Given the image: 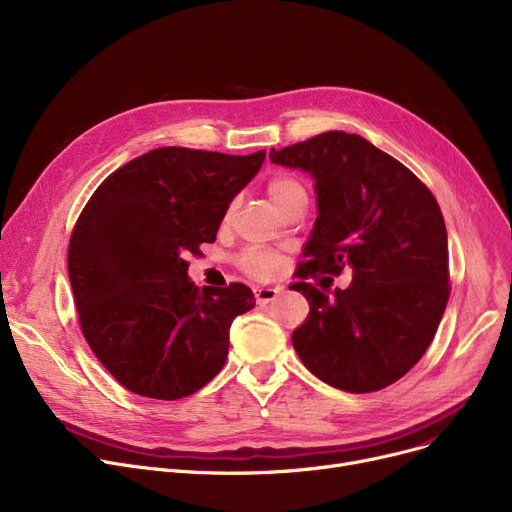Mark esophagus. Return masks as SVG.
Segmentation results:
<instances>
[{
    "label": "esophagus",
    "mask_w": 512,
    "mask_h": 512,
    "mask_svg": "<svg viewBox=\"0 0 512 512\" xmlns=\"http://www.w3.org/2000/svg\"><path fill=\"white\" fill-rule=\"evenodd\" d=\"M278 292H280V290H278V288H272V286H255V288H253L257 305L272 303V301L278 297Z\"/></svg>",
    "instance_id": "1"
}]
</instances>
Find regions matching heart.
I'll return each instance as SVG.
<instances>
[{
	"instance_id": "b5f03b06",
	"label": "heart",
	"mask_w": 512,
	"mask_h": 512,
	"mask_svg": "<svg viewBox=\"0 0 512 512\" xmlns=\"http://www.w3.org/2000/svg\"><path fill=\"white\" fill-rule=\"evenodd\" d=\"M297 193H305V188L301 186L299 180H294L290 176H274L270 182H267V195H270V199L276 207H280L284 201H288ZM238 265H240V270L249 274L251 278L265 280V278H272L278 272L280 259L272 251L249 249L238 257Z\"/></svg>"
}]
</instances>
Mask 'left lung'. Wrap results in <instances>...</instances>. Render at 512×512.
<instances>
[{"label":"left lung","instance_id":"8db88e82","mask_svg":"<svg viewBox=\"0 0 512 512\" xmlns=\"http://www.w3.org/2000/svg\"><path fill=\"white\" fill-rule=\"evenodd\" d=\"M270 159L315 178L317 220L290 288L309 301L292 346L338 390L365 394L400 380L427 351L444 315L448 236L432 191L359 134L330 130L272 149ZM354 270L328 298L308 282Z\"/></svg>","mask_w":512,"mask_h":512}]
</instances>
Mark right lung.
<instances>
[{"label":"right lung","instance_id":"1","mask_svg":"<svg viewBox=\"0 0 512 512\" xmlns=\"http://www.w3.org/2000/svg\"><path fill=\"white\" fill-rule=\"evenodd\" d=\"M263 159L159 147L107 176L80 211L68 247L78 324L126 390L178 400L224 367L230 324L253 309V292L240 282L199 290L186 257L215 240Z\"/></svg>","mask_w":512,"mask_h":512}]
</instances>
